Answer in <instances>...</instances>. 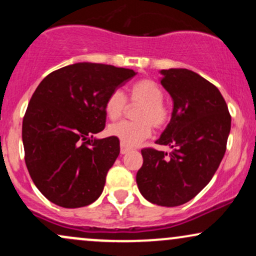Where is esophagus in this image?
Returning a JSON list of instances; mask_svg holds the SVG:
<instances>
[{
	"label": "esophagus",
	"instance_id": "esophagus-1",
	"mask_svg": "<svg viewBox=\"0 0 256 256\" xmlns=\"http://www.w3.org/2000/svg\"><path fill=\"white\" fill-rule=\"evenodd\" d=\"M131 150H132L131 146H126V144H124V143H122V144H120V152H122V154H126V152H128Z\"/></svg>",
	"mask_w": 256,
	"mask_h": 256
}]
</instances>
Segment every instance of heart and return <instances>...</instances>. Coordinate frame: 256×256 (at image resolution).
I'll return each mask as SVG.
<instances>
[{
  "label": "heart",
  "mask_w": 256,
  "mask_h": 256,
  "mask_svg": "<svg viewBox=\"0 0 256 256\" xmlns=\"http://www.w3.org/2000/svg\"><path fill=\"white\" fill-rule=\"evenodd\" d=\"M164 92L154 80L143 78L132 84L130 102L142 104L137 110V122H122L112 125L108 132L126 146H137L152 134L154 128H162L170 119V108L164 104ZM128 100L122 90L116 89L108 94L104 101V112L110 120L124 116Z\"/></svg>",
  "instance_id": "b5f03b06"
}]
</instances>
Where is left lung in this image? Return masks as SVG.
Here are the masks:
<instances>
[{
  "instance_id": "8db88e82",
  "label": "left lung",
  "mask_w": 256,
  "mask_h": 256,
  "mask_svg": "<svg viewBox=\"0 0 256 256\" xmlns=\"http://www.w3.org/2000/svg\"><path fill=\"white\" fill-rule=\"evenodd\" d=\"M161 74L173 110L156 143L173 152L143 148L136 182L149 202L176 207L195 198L213 178L226 152L231 116L218 88L198 73L170 68Z\"/></svg>"
}]
</instances>
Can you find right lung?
<instances>
[{
    "label": "right lung",
    "instance_id": "right-lung-1",
    "mask_svg": "<svg viewBox=\"0 0 256 256\" xmlns=\"http://www.w3.org/2000/svg\"><path fill=\"white\" fill-rule=\"evenodd\" d=\"M136 74L128 68L79 62L40 82L22 119L25 164L32 180L52 204L78 208L100 198L106 176L120 152L106 126L104 101Z\"/></svg>",
    "mask_w": 256,
    "mask_h": 256
}]
</instances>
